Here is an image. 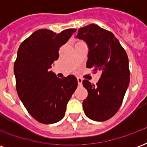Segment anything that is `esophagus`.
<instances>
[{"label": "esophagus", "mask_w": 147, "mask_h": 147, "mask_svg": "<svg viewBox=\"0 0 147 147\" xmlns=\"http://www.w3.org/2000/svg\"><path fill=\"white\" fill-rule=\"evenodd\" d=\"M77 81H78V85H82V78H77Z\"/></svg>", "instance_id": "34e87169"}]
</instances>
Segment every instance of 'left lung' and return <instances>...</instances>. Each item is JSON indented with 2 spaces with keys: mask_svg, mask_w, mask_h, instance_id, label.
Returning a JSON list of instances; mask_svg holds the SVG:
<instances>
[{
  "mask_svg": "<svg viewBox=\"0 0 147 147\" xmlns=\"http://www.w3.org/2000/svg\"><path fill=\"white\" fill-rule=\"evenodd\" d=\"M76 37L88 45L86 67L101 72L97 85L82 81L88 91L82 103L84 112L91 120L107 121L119 110L129 85L127 55L111 32L96 24L80 28Z\"/></svg>",
  "mask_w": 147,
  "mask_h": 147,
  "instance_id": "8db88e82",
  "label": "left lung"
}]
</instances>
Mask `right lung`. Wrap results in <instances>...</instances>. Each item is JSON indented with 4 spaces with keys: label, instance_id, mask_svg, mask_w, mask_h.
<instances>
[{
    "label": "right lung",
    "instance_id": "right-lung-1",
    "mask_svg": "<svg viewBox=\"0 0 147 147\" xmlns=\"http://www.w3.org/2000/svg\"><path fill=\"white\" fill-rule=\"evenodd\" d=\"M76 29L60 33L38 30L24 40L17 51L13 71L20 99L29 114L42 123H54L65 116L66 105L76 91L74 76L58 78L49 69L59 50Z\"/></svg>",
    "mask_w": 147,
    "mask_h": 147
}]
</instances>
